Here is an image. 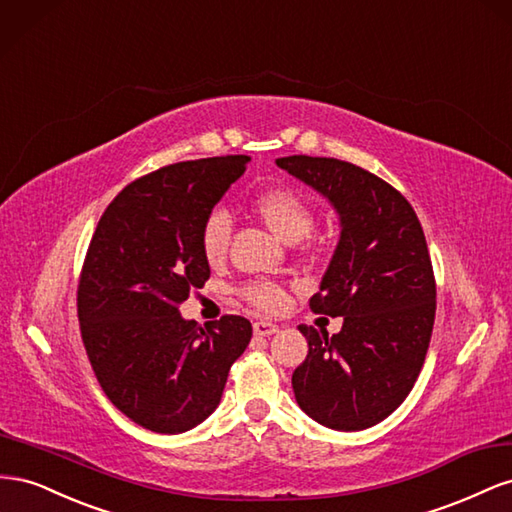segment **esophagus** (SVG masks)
<instances>
[{
	"instance_id": "esophagus-1",
	"label": "esophagus",
	"mask_w": 512,
	"mask_h": 512,
	"mask_svg": "<svg viewBox=\"0 0 512 512\" xmlns=\"http://www.w3.org/2000/svg\"><path fill=\"white\" fill-rule=\"evenodd\" d=\"M253 332L257 334V337H270V334L279 332V326L272 324V321H255Z\"/></svg>"
}]
</instances>
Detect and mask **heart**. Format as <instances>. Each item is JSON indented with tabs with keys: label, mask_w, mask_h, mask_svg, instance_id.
Masks as SVG:
<instances>
[{
	"label": "heart",
	"mask_w": 512,
	"mask_h": 512,
	"mask_svg": "<svg viewBox=\"0 0 512 512\" xmlns=\"http://www.w3.org/2000/svg\"><path fill=\"white\" fill-rule=\"evenodd\" d=\"M253 210L257 212L261 221L270 227V231H274V236H279L287 244L304 240L315 225V216L309 201L285 186H274L257 193L253 199ZM229 238L231 216L223 208H216L203 218L199 244L203 257H206L210 264H216V261H221L225 257ZM242 296L266 313L279 311L287 304L285 291L270 281L248 283L242 289Z\"/></svg>",
	"instance_id": "obj_1"
}]
</instances>
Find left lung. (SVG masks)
I'll return each instance as SVG.
<instances>
[{"instance_id": "left-lung-1", "label": "left lung", "mask_w": 512, "mask_h": 512, "mask_svg": "<svg viewBox=\"0 0 512 512\" xmlns=\"http://www.w3.org/2000/svg\"><path fill=\"white\" fill-rule=\"evenodd\" d=\"M276 165L324 195L341 221L339 244L311 311L343 328L298 326L309 354L291 375L296 401L319 425L362 431L414 388L435 321V279L420 221L397 188L337 158L285 156Z\"/></svg>"}]
</instances>
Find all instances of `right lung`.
Instances as JSON below:
<instances>
[{
	"label": "right lung",
	"instance_id": "right-lung-1",
	"mask_svg": "<svg viewBox=\"0 0 512 512\" xmlns=\"http://www.w3.org/2000/svg\"><path fill=\"white\" fill-rule=\"evenodd\" d=\"M248 160H186L130 182L87 248L77 291L85 352L109 401L143 429L175 435L206 420L253 337L240 315L206 328L180 315L191 289L210 279L203 218Z\"/></svg>",
	"mask_w": 512,
	"mask_h": 512
}]
</instances>
